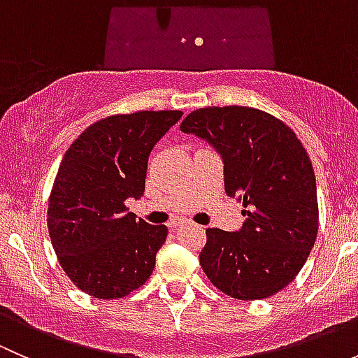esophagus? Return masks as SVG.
<instances>
[{
  "instance_id": "1",
  "label": "esophagus",
  "mask_w": 358,
  "mask_h": 358,
  "mask_svg": "<svg viewBox=\"0 0 358 358\" xmlns=\"http://www.w3.org/2000/svg\"><path fill=\"white\" fill-rule=\"evenodd\" d=\"M185 220H173L171 223H169V227H173V229H178V227H182V225H185Z\"/></svg>"
}]
</instances>
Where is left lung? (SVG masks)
Segmentation results:
<instances>
[{
	"instance_id": "obj_1",
	"label": "left lung",
	"mask_w": 358,
	"mask_h": 358,
	"mask_svg": "<svg viewBox=\"0 0 358 358\" xmlns=\"http://www.w3.org/2000/svg\"><path fill=\"white\" fill-rule=\"evenodd\" d=\"M216 147L227 196L243 199L239 232L206 230L199 262L213 286L243 301L282 291L305 265L319 230L315 173L296 133L255 107H204L180 124Z\"/></svg>"
}]
</instances>
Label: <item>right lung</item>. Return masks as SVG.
Listing matches in <instances>:
<instances>
[{
	"mask_svg": "<svg viewBox=\"0 0 358 358\" xmlns=\"http://www.w3.org/2000/svg\"><path fill=\"white\" fill-rule=\"evenodd\" d=\"M182 114L109 115L88 126L64 154L46 223L60 266L86 294L122 298L152 273L168 229L136 220L126 199L143 194L150 150Z\"/></svg>",
	"mask_w": 358,
	"mask_h": 358,
	"instance_id": "add662e5",
	"label": "right lung"
}]
</instances>
